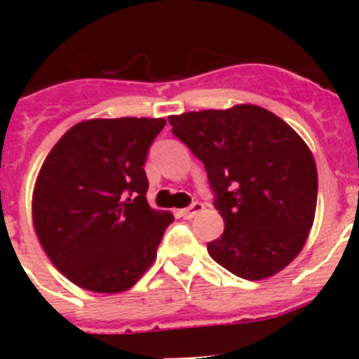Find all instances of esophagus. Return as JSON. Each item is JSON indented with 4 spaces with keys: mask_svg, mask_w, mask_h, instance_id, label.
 Returning <instances> with one entry per match:
<instances>
[{
    "mask_svg": "<svg viewBox=\"0 0 359 359\" xmlns=\"http://www.w3.org/2000/svg\"><path fill=\"white\" fill-rule=\"evenodd\" d=\"M203 203H192V205H190V207H187V208H183L182 212H180V214H182V217H185V219H192L194 217V215H198L199 212L203 210Z\"/></svg>",
    "mask_w": 359,
    "mask_h": 359,
    "instance_id": "esophagus-1",
    "label": "esophagus"
}]
</instances>
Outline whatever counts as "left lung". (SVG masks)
Segmentation results:
<instances>
[{
	"label": "left lung",
	"mask_w": 359,
	"mask_h": 359,
	"mask_svg": "<svg viewBox=\"0 0 359 359\" xmlns=\"http://www.w3.org/2000/svg\"><path fill=\"white\" fill-rule=\"evenodd\" d=\"M172 133L203 161L224 221L208 243L217 264L246 280L286 268L315 221L318 174L306 142L253 104L169 116Z\"/></svg>",
	"instance_id": "obj_1"
}]
</instances>
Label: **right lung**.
<instances>
[{"label": "right lung", "instance_id": "1", "mask_svg": "<svg viewBox=\"0 0 359 359\" xmlns=\"http://www.w3.org/2000/svg\"><path fill=\"white\" fill-rule=\"evenodd\" d=\"M163 118H91L53 145L37 174L32 219L50 261L95 293H122L156 259L170 212L149 207L144 163Z\"/></svg>", "mask_w": 359, "mask_h": 359}]
</instances>
